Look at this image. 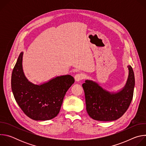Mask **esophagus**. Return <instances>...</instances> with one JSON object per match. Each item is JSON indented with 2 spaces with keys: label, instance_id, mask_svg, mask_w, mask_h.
<instances>
[{
  "label": "esophagus",
  "instance_id": "1",
  "mask_svg": "<svg viewBox=\"0 0 146 146\" xmlns=\"http://www.w3.org/2000/svg\"><path fill=\"white\" fill-rule=\"evenodd\" d=\"M84 78V76L83 74L78 73V74H76L74 76V79L76 81H80L81 80H82V79Z\"/></svg>",
  "mask_w": 146,
  "mask_h": 146
}]
</instances>
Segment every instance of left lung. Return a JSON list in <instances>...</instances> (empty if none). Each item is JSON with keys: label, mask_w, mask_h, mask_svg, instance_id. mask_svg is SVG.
<instances>
[{"label": "left lung", "mask_w": 146, "mask_h": 146, "mask_svg": "<svg viewBox=\"0 0 146 146\" xmlns=\"http://www.w3.org/2000/svg\"><path fill=\"white\" fill-rule=\"evenodd\" d=\"M128 68L129 76L126 84L118 92H109L91 80H86L82 84L87 111L92 119L100 121H114L128 110L135 87L133 70L131 66Z\"/></svg>", "instance_id": "left-lung-1"}]
</instances>
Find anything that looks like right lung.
Returning <instances> with one entry per match:
<instances>
[{
  "label": "right lung",
  "mask_w": 146,
  "mask_h": 146,
  "mask_svg": "<svg viewBox=\"0 0 146 146\" xmlns=\"http://www.w3.org/2000/svg\"><path fill=\"white\" fill-rule=\"evenodd\" d=\"M23 52H21L11 75L14 98L23 112L36 121L49 120L59 113L69 88L74 82L70 75L58 76L41 85L28 80L23 69Z\"/></svg>",
  "instance_id": "1"
}]
</instances>
